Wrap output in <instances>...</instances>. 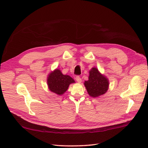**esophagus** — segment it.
Instances as JSON below:
<instances>
[{
  "mask_svg": "<svg viewBox=\"0 0 148 148\" xmlns=\"http://www.w3.org/2000/svg\"><path fill=\"white\" fill-rule=\"evenodd\" d=\"M75 79H76L77 82H78V83H81V82H82V79L80 78V77L79 75H77V76L76 77Z\"/></svg>",
  "mask_w": 148,
  "mask_h": 148,
  "instance_id": "1",
  "label": "esophagus"
}]
</instances>
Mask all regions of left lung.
<instances>
[{"label":"left lung","mask_w":148,"mask_h":148,"mask_svg":"<svg viewBox=\"0 0 148 148\" xmlns=\"http://www.w3.org/2000/svg\"><path fill=\"white\" fill-rule=\"evenodd\" d=\"M84 84L89 95L92 97H98L107 92L109 82L106 76L101 74L98 69L94 67L89 71V80Z\"/></svg>","instance_id":"left-lung-1"}]
</instances>
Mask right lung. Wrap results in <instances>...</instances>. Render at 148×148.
Wrapping results in <instances>:
<instances>
[{"label":"right lung","instance_id":"1","mask_svg":"<svg viewBox=\"0 0 148 148\" xmlns=\"http://www.w3.org/2000/svg\"><path fill=\"white\" fill-rule=\"evenodd\" d=\"M75 83L68 75H64L58 69L51 72L47 77V84L51 92L61 95L68 90L70 84Z\"/></svg>","mask_w":148,"mask_h":148}]
</instances>
